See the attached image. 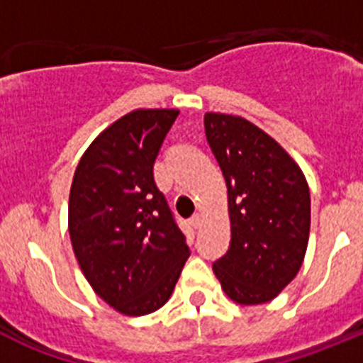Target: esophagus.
I'll use <instances>...</instances> for the list:
<instances>
[{"instance_id":"34e87169","label":"esophagus","mask_w":363,"mask_h":363,"mask_svg":"<svg viewBox=\"0 0 363 363\" xmlns=\"http://www.w3.org/2000/svg\"><path fill=\"white\" fill-rule=\"evenodd\" d=\"M191 225L196 227V229L201 225V214L200 213H196V214H194V216L191 218Z\"/></svg>"}]
</instances>
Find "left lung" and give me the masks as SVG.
<instances>
[{
	"mask_svg": "<svg viewBox=\"0 0 363 363\" xmlns=\"http://www.w3.org/2000/svg\"><path fill=\"white\" fill-rule=\"evenodd\" d=\"M203 123L225 178L230 218V247L213 271L236 303H267L293 281L306 256L309 185L287 150L245 118L207 112Z\"/></svg>",
	"mask_w": 363,
	"mask_h": 363,
	"instance_id": "obj_1",
	"label": "left lung"
}]
</instances>
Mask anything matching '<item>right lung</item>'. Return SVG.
Here are the masks:
<instances>
[{
  "instance_id": "obj_1",
  "label": "right lung",
  "mask_w": 363,
  "mask_h": 363,
  "mask_svg": "<svg viewBox=\"0 0 363 363\" xmlns=\"http://www.w3.org/2000/svg\"><path fill=\"white\" fill-rule=\"evenodd\" d=\"M178 114L176 108L125 114L89 145L74 172V255L94 293L127 316L165 306L191 255L152 171Z\"/></svg>"
}]
</instances>
